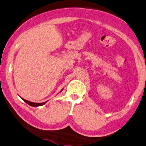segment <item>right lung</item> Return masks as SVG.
<instances>
[{"label":"right lung","mask_w":146,"mask_h":146,"mask_svg":"<svg viewBox=\"0 0 146 146\" xmlns=\"http://www.w3.org/2000/svg\"><path fill=\"white\" fill-rule=\"evenodd\" d=\"M61 91H60V92H61ZM21 99H22V100L24 101V102H26V104H28V105H30V106H33V107H37V106H43V105H44V104H45L46 102H43V103H35V102H29V101L24 100V99H23V98H21Z\"/></svg>","instance_id":"1"}]
</instances>
